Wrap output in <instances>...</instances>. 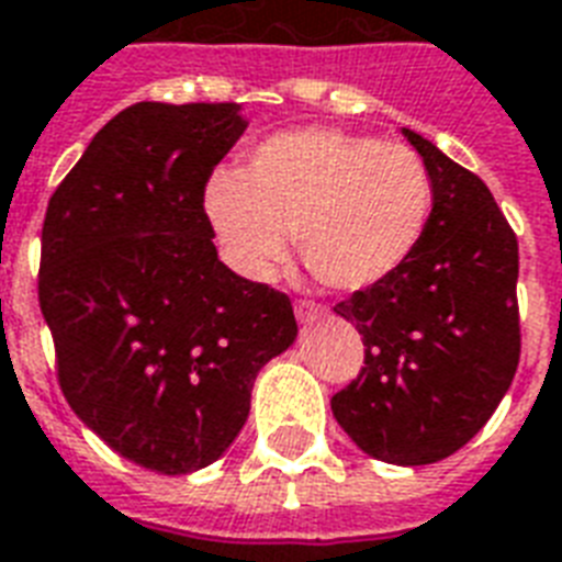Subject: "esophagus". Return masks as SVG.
<instances>
[{"label": "esophagus", "mask_w": 562, "mask_h": 562, "mask_svg": "<svg viewBox=\"0 0 562 562\" xmlns=\"http://www.w3.org/2000/svg\"><path fill=\"white\" fill-rule=\"evenodd\" d=\"M322 313H325L322 304L307 302V299H299V302H295V319L302 322V325H313L316 319H322Z\"/></svg>", "instance_id": "esophagus-1"}]
</instances>
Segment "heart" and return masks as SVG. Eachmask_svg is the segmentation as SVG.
I'll return each mask as SVG.
<instances>
[{
	"label": "heart",
	"mask_w": 562,
	"mask_h": 562,
	"mask_svg": "<svg viewBox=\"0 0 562 562\" xmlns=\"http://www.w3.org/2000/svg\"><path fill=\"white\" fill-rule=\"evenodd\" d=\"M204 207L225 258L249 281H272L290 255L342 293L390 281L416 255L434 184L402 143H378L340 128L269 137L243 172L220 169Z\"/></svg>",
	"instance_id": "1"
}]
</instances>
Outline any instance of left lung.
<instances>
[{
	"instance_id": "left-lung-1",
	"label": "left lung",
	"mask_w": 562,
	"mask_h": 562,
	"mask_svg": "<svg viewBox=\"0 0 562 562\" xmlns=\"http://www.w3.org/2000/svg\"><path fill=\"white\" fill-rule=\"evenodd\" d=\"M434 184L419 249L402 272L337 302L363 337V369L330 398L367 454L425 467L493 416L519 367V243L490 187L404 128Z\"/></svg>"
}]
</instances>
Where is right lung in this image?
I'll return each mask as SVG.
<instances>
[{
  "label": "right lung",
  "mask_w": 562,
  "mask_h": 562,
  "mask_svg": "<svg viewBox=\"0 0 562 562\" xmlns=\"http://www.w3.org/2000/svg\"><path fill=\"white\" fill-rule=\"evenodd\" d=\"M243 132L234 102L132 104L43 220L37 295L60 393L116 454L160 475L232 446L255 378L299 334L290 295L232 272L213 246L204 187Z\"/></svg>",
  "instance_id": "obj_1"
}]
</instances>
